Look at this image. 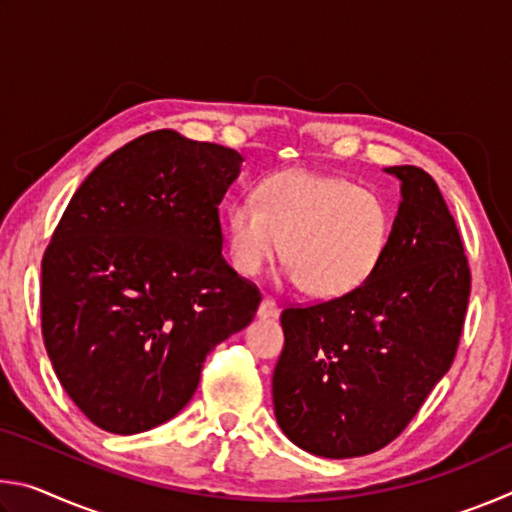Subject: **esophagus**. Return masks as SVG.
Instances as JSON below:
<instances>
[{"label": "esophagus", "mask_w": 512, "mask_h": 512, "mask_svg": "<svg viewBox=\"0 0 512 512\" xmlns=\"http://www.w3.org/2000/svg\"><path fill=\"white\" fill-rule=\"evenodd\" d=\"M257 316L259 318H277V316H280V309H277V305L271 298H264L262 302H259Z\"/></svg>", "instance_id": "obj_1"}]
</instances>
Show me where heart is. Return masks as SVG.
<instances>
[{"label":"heart","instance_id":"heart-1","mask_svg":"<svg viewBox=\"0 0 512 512\" xmlns=\"http://www.w3.org/2000/svg\"><path fill=\"white\" fill-rule=\"evenodd\" d=\"M225 221L232 264L241 275L262 273L282 250L289 262L284 277L323 300L363 287L391 239V214L377 194L302 169L266 176L257 201L239 198Z\"/></svg>","mask_w":512,"mask_h":512}]
</instances>
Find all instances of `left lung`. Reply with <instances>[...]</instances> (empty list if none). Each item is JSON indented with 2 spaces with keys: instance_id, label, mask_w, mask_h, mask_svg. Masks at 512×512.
Masks as SVG:
<instances>
[{
  "instance_id": "1",
  "label": "left lung",
  "mask_w": 512,
  "mask_h": 512,
  "mask_svg": "<svg viewBox=\"0 0 512 512\" xmlns=\"http://www.w3.org/2000/svg\"><path fill=\"white\" fill-rule=\"evenodd\" d=\"M400 180L391 239L377 271L343 298L282 311L273 372L275 420L293 445L325 458L366 456L406 429L456 357L470 266L427 171Z\"/></svg>"
}]
</instances>
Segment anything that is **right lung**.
Masks as SVG:
<instances>
[{"label": "right lung", "mask_w": 512, "mask_h": 512, "mask_svg": "<svg viewBox=\"0 0 512 512\" xmlns=\"http://www.w3.org/2000/svg\"><path fill=\"white\" fill-rule=\"evenodd\" d=\"M241 162L164 128L108 155L69 201L42 257V339L97 427L171 420L207 354L255 318L262 296L221 255L219 205Z\"/></svg>", "instance_id": "obj_1"}]
</instances>
